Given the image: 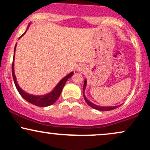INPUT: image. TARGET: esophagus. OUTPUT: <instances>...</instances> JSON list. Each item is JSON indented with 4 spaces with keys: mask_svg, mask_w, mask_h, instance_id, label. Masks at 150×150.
I'll use <instances>...</instances> for the list:
<instances>
[{
    "mask_svg": "<svg viewBox=\"0 0 150 150\" xmlns=\"http://www.w3.org/2000/svg\"><path fill=\"white\" fill-rule=\"evenodd\" d=\"M82 70H83V67L81 66V67H80V68H78V70H79V71H82Z\"/></svg>",
    "mask_w": 150,
    "mask_h": 150,
    "instance_id": "1",
    "label": "esophagus"
}]
</instances>
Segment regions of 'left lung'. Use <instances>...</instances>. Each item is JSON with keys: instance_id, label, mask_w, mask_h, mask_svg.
<instances>
[{"instance_id": "left-lung-1", "label": "left lung", "mask_w": 150, "mask_h": 150, "mask_svg": "<svg viewBox=\"0 0 150 150\" xmlns=\"http://www.w3.org/2000/svg\"><path fill=\"white\" fill-rule=\"evenodd\" d=\"M86 85H87V80H85V82H84V86H83L84 98H85V100L86 102H87V104H88L89 106H91L92 108H94V109L99 110V111H111V110L115 109V108H118V106H121V104H120V105H119V106H97V105L93 104L92 102H91L90 101H89L88 99H87V97H86L85 95V89L86 88Z\"/></svg>"}]
</instances>
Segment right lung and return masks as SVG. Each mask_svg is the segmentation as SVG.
I'll use <instances>...</instances> for the list:
<instances>
[{"label":"right lung","mask_w":150,"mask_h":150,"mask_svg":"<svg viewBox=\"0 0 150 150\" xmlns=\"http://www.w3.org/2000/svg\"><path fill=\"white\" fill-rule=\"evenodd\" d=\"M29 26H30V25H28V27ZM27 30L25 31V32H27ZM25 33L22 34L20 38H21L22 36L25 34ZM16 45L15 46L14 57H13V64H12V73H13V80H14V82H15V87H16L17 89H18V92L20 93V95H21L26 101H27L28 102L31 103V104L35 105V106H41V107H45V106H49L50 105L54 104V103L56 101V100L58 99V97H60V95H61L62 89H63V87L65 86V82H66L67 80H68L70 77H71L72 75H73V72H71V73L68 74V75H66L65 77H63V78L59 82H58V85L54 87V89H53L51 92L49 93V94H46L45 95H42V96H36V95H32V94H28V93L25 92V91L22 90V89L20 88V86L18 85V82H17L16 77H15V75L14 59H15V49H16Z\"/></svg>","instance_id":"add662e5"}]
</instances>
